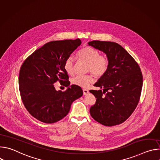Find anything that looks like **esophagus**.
Segmentation results:
<instances>
[{
    "label": "esophagus",
    "instance_id": "34e87169",
    "mask_svg": "<svg viewBox=\"0 0 160 160\" xmlns=\"http://www.w3.org/2000/svg\"><path fill=\"white\" fill-rule=\"evenodd\" d=\"M83 95H87L89 92V91L86 88H83Z\"/></svg>",
    "mask_w": 160,
    "mask_h": 160
}]
</instances>
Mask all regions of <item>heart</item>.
<instances>
[{
	"instance_id": "1",
	"label": "heart",
	"mask_w": 160,
	"mask_h": 160,
	"mask_svg": "<svg viewBox=\"0 0 160 160\" xmlns=\"http://www.w3.org/2000/svg\"><path fill=\"white\" fill-rule=\"evenodd\" d=\"M78 56L80 59L88 64V71L91 72L96 77H101L107 72L109 60L106 56H100V52L97 49L91 47H86L80 51ZM64 69L68 74H73L74 62L73 58L69 57L66 59L64 64ZM94 80L92 75H78L72 79V82L75 85L86 87L90 83H93Z\"/></svg>"
}]
</instances>
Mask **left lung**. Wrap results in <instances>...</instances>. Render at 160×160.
I'll use <instances>...</instances> for the list:
<instances>
[{
    "mask_svg": "<svg viewBox=\"0 0 160 160\" xmlns=\"http://www.w3.org/2000/svg\"><path fill=\"white\" fill-rule=\"evenodd\" d=\"M88 45L103 52L109 60L107 72L94 85L102 91L90 90L97 98L90 114L105 126L119 125L132 115L138 104L142 87L140 67L117 43L93 40Z\"/></svg>",
    "mask_w": 160,
    "mask_h": 160,
    "instance_id": "left-lung-1",
    "label": "left lung"
}]
</instances>
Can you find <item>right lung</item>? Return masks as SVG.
Returning a JSON list of instances; mask_svg holds the SVG:
<instances>
[{
  "label": "right lung",
  "instance_id": "right-lung-1",
  "mask_svg": "<svg viewBox=\"0 0 160 160\" xmlns=\"http://www.w3.org/2000/svg\"><path fill=\"white\" fill-rule=\"evenodd\" d=\"M80 39L51 41L36 50L22 63L19 87L26 109L34 118L46 123L57 122L69 112L72 102L83 95L79 86L72 85L64 69L67 58L80 46ZM57 81L68 88L55 90Z\"/></svg>",
  "mask_w": 160,
  "mask_h": 160
}]
</instances>
